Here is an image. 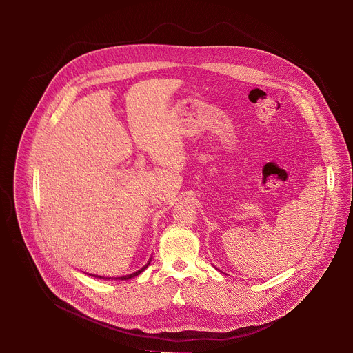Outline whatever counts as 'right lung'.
<instances>
[{"instance_id":"obj_1","label":"right lung","mask_w":353,"mask_h":353,"mask_svg":"<svg viewBox=\"0 0 353 353\" xmlns=\"http://www.w3.org/2000/svg\"><path fill=\"white\" fill-rule=\"evenodd\" d=\"M150 263H151V259L147 262V265L145 266H143L140 270H137V272H134V273H132V274H128V276H121V277H104V276H95V274H91V276H94V277H97V279H103V280H110V279H114V280H129V279H133V277H136V276H139L141 272H144L148 266H150Z\"/></svg>"}]
</instances>
